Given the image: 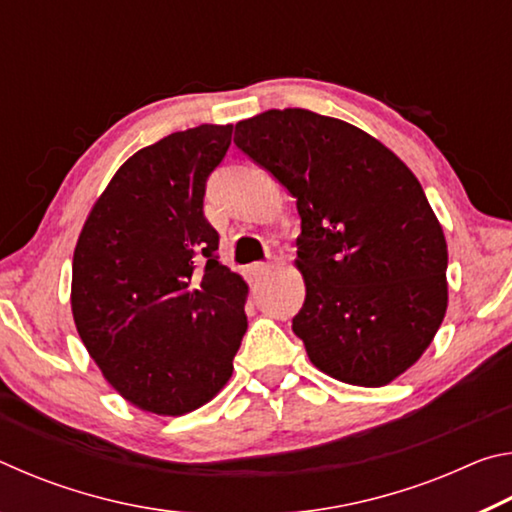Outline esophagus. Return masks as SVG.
Segmentation results:
<instances>
[{
    "mask_svg": "<svg viewBox=\"0 0 512 512\" xmlns=\"http://www.w3.org/2000/svg\"><path fill=\"white\" fill-rule=\"evenodd\" d=\"M271 271V264H264V262H255V264H250L248 268H246V273H248V277L253 282H257V280H262V277Z\"/></svg>",
    "mask_w": 512,
    "mask_h": 512,
    "instance_id": "34e87169",
    "label": "esophagus"
}]
</instances>
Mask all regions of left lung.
<instances>
[{"label":"left lung","instance_id":"obj_1","mask_svg":"<svg viewBox=\"0 0 512 512\" xmlns=\"http://www.w3.org/2000/svg\"><path fill=\"white\" fill-rule=\"evenodd\" d=\"M235 144L296 196L305 305L293 332L309 361L352 386L391 384L447 314V241L422 185L361 128L311 110H268Z\"/></svg>","mask_w":512,"mask_h":512}]
</instances>
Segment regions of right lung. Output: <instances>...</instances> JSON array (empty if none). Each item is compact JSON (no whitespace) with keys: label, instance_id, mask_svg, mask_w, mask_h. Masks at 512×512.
I'll use <instances>...</instances> for the list:
<instances>
[{"label":"right lung","instance_id":"right-lung-1","mask_svg":"<svg viewBox=\"0 0 512 512\" xmlns=\"http://www.w3.org/2000/svg\"><path fill=\"white\" fill-rule=\"evenodd\" d=\"M232 124L171 133L131 155L74 248L72 316L108 384L137 409L185 415L232 377L248 284L219 262L205 180Z\"/></svg>","mask_w":512,"mask_h":512}]
</instances>
